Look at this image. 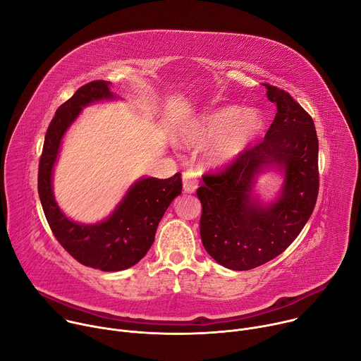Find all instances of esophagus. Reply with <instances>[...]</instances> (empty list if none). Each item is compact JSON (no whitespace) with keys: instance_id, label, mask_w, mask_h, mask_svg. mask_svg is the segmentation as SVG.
Wrapping results in <instances>:
<instances>
[{"instance_id":"esophagus-1","label":"esophagus","mask_w":361,"mask_h":361,"mask_svg":"<svg viewBox=\"0 0 361 361\" xmlns=\"http://www.w3.org/2000/svg\"><path fill=\"white\" fill-rule=\"evenodd\" d=\"M183 187L185 192H194L198 187V180H197V174L192 170H187L183 174Z\"/></svg>"}]
</instances>
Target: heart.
<instances>
[{"label": "heart", "mask_w": 361, "mask_h": 361, "mask_svg": "<svg viewBox=\"0 0 361 361\" xmlns=\"http://www.w3.org/2000/svg\"><path fill=\"white\" fill-rule=\"evenodd\" d=\"M263 130L260 113L227 106L205 113L180 131V140L188 147L202 148V160L210 167H224L252 144Z\"/></svg>", "instance_id": "1"}]
</instances>
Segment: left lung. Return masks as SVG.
<instances>
[{
  "label": "left lung",
  "mask_w": 361,
  "mask_h": 361,
  "mask_svg": "<svg viewBox=\"0 0 361 361\" xmlns=\"http://www.w3.org/2000/svg\"><path fill=\"white\" fill-rule=\"evenodd\" d=\"M264 85L277 106L264 140L221 173L204 176L197 190L202 245L219 264L235 271L255 269L281 254L310 219L319 194L313 118L288 92ZM267 171L283 173V185L273 202L263 203L253 188Z\"/></svg>",
  "instance_id": "8db88e82"
}]
</instances>
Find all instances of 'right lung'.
Instances as JSON below:
<instances>
[{
  "label": "right lung",
  "instance_id": "obj_1",
  "mask_svg": "<svg viewBox=\"0 0 361 361\" xmlns=\"http://www.w3.org/2000/svg\"><path fill=\"white\" fill-rule=\"evenodd\" d=\"M117 98L109 81L80 87L51 120L38 167V194L56 238L77 262L101 271H121L137 264L152 245L169 205L183 190L180 173L166 180L141 177L106 220L82 224L61 212L53 191V174L63 138L84 107Z\"/></svg>",
  "mask_w": 361,
  "mask_h": 361
}]
</instances>
